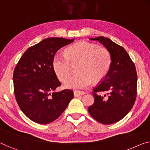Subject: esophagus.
<instances>
[{
  "instance_id": "1",
  "label": "esophagus",
  "mask_w": 150,
  "mask_h": 150,
  "mask_svg": "<svg viewBox=\"0 0 150 150\" xmlns=\"http://www.w3.org/2000/svg\"><path fill=\"white\" fill-rule=\"evenodd\" d=\"M84 91H74V96L75 97H77V96H83L85 94Z\"/></svg>"
}]
</instances>
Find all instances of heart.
Returning a JSON list of instances; mask_svg holds the SVG:
<instances>
[{"instance_id": "heart-1", "label": "heart", "mask_w": 150, "mask_h": 150, "mask_svg": "<svg viewBox=\"0 0 150 150\" xmlns=\"http://www.w3.org/2000/svg\"><path fill=\"white\" fill-rule=\"evenodd\" d=\"M110 62V54L106 48L82 41L69 47L65 54H56L52 66L59 79L64 81L72 72V66L77 64L78 73L67 79L64 86L67 88L81 89L88 86L93 79L98 81L103 79Z\"/></svg>"}]
</instances>
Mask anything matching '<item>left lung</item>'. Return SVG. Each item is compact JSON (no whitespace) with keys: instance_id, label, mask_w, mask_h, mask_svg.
Listing matches in <instances>:
<instances>
[{"instance_id":"obj_1","label":"left lung","mask_w":150,"mask_h":150,"mask_svg":"<svg viewBox=\"0 0 150 150\" xmlns=\"http://www.w3.org/2000/svg\"><path fill=\"white\" fill-rule=\"evenodd\" d=\"M90 40L106 47L110 54L111 63L101 83L93 88L94 103L88 112L98 122L110 125L123 118L133 106L137 96V71L123 47L103 36ZM101 92L107 93L101 95Z\"/></svg>"}]
</instances>
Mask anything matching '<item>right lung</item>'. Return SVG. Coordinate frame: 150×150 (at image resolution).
Listing matches in <instances>:
<instances>
[{"label": "right lung", "mask_w": 150, "mask_h": 150, "mask_svg": "<svg viewBox=\"0 0 150 150\" xmlns=\"http://www.w3.org/2000/svg\"><path fill=\"white\" fill-rule=\"evenodd\" d=\"M48 38L27 50L13 73L15 99L20 109L32 121L48 124L59 118L73 98V91L53 92L61 85L53 69L55 54L74 41Z\"/></svg>", "instance_id": "obj_1"}]
</instances>
